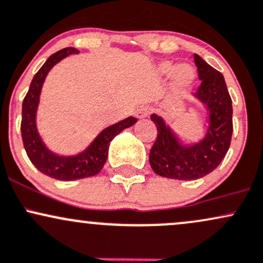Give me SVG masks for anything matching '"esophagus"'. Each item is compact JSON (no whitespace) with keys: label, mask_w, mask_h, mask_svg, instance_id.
Here are the masks:
<instances>
[{"label":"esophagus","mask_w":263,"mask_h":263,"mask_svg":"<svg viewBox=\"0 0 263 263\" xmlns=\"http://www.w3.org/2000/svg\"><path fill=\"white\" fill-rule=\"evenodd\" d=\"M152 113V109L149 107H146V105H141L135 110V118H138V119H144V118L149 117V114Z\"/></svg>","instance_id":"34e87169"}]
</instances>
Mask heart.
Listing matches in <instances>:
<instances>
[{
	"instance_id": "obj_1",
	"label": "heart",
	"mask_w": 263,
	"mask_h": 263,
	"mask_svg": "<svg viewBox=\"0 0 263 263\" xmlns=\"http://www.w3.org/2000/svg\"><path fill=\"white\" fill-rule=\"evenodd\" d=\"M159 72L163 76L173 74V85L176 93L185 94L190 92L191 88L195 84L196 74L193 67L187 64H180L175 66L171 62H163L159 66Z\"/></svg>"
}]
</instances>
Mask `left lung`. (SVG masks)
<instances>
[{
	"label": "left lung",
	"mask_w": 263,
	"mask_h": 263,
	"mask_svg": "<svg viewBox=\"0 0 263 263\" xmlns=\"http://www.w3.org/2000/svg\"><path fill=\"white\" fill-rule=\"evenodd\" d=\"M201 84L194 98L208 109L209 122L205 135L195 143L186 144L179 139L164 119L152 114L158 137L149 154L155 174L175 180L203 178L219 166L230 147L232 137V100L226 82L219 70L194 54Z\"/></svg>",
	"instance_id": "obj_1"
}]
</instances>
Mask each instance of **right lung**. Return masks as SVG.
<instances>
[{"mask_svg":"<svg viewBox=\"0 0 263 263\" xmlns=\"http://www.w3.org/2000/svg\"><path fill=\"white\" fill-rule=\"evenodd\" d=\"M73 47L63 48L52 54L46 63L36 73L29 85L22 104V140L29 160L41 173L49 178L70 181L94 176L104 166L108 159V150L110 141L123 132L138 122L134 117H128L113 125H109L94 138V140L84 150L76 155H61L53 153L43 143L37 128V110L40 105V97L42 87L49 70L62 60L70 54H78Z\"/></svg>","mask_w":263,"mask_h":263,"instance_id":"1","label":"right lung"}]
</instances>
